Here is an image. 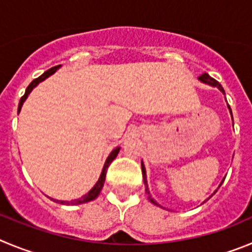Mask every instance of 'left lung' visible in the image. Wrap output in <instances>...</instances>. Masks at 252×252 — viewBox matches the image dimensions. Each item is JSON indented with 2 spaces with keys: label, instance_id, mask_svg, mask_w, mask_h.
Segmentation results:
<instances>
[{
  "label": "left lung",
  "instance_id": "obj_1",
  "mask_svg": "<svg viewBox=\"0 0 252 252\" xmlns=\"http://www.w3.org/2000/svg\"><path fill=\"white\" fill-rule=\"evenodd\" d=\"M198 80H199V81H202L203 84H207V85H210V87L219 88L220 92H222V93H223V94H225V90H223V88L221 87V84H220L219 81L215 80L214 78H211V76L208 75L207 72H205V74H202V75L199 76ZM227 108H228V110H230L231 117H232V112H231V108H230V105H228V104H227ZM232 121H233V119H232ZM142 174H143V182H144V186H146V192H147V193H148V199H149V202H152V203H153V205H156V206H159V205H158V203H157V201H156V199H154L153 197H152L151 192H149L148 182H147V172H146V167H144V163H143V160H142ZM225 178H226V177H225ZM225 178H223V180H222V182H223V181H225ZM222 182L220 183V186L222 185ZM220 186H219V188H220ZM219 188H217V189H219ZM217 189H216V191L214 192V193L211 194V196L208 197V198L206 199V201H208V199H210L211 197L214 196V194L216 193V192H217ZM206 201H205V202H206ZM205 202H203V203H205ZM159 207H160V206H159Z\"/></svg>",
  "mask_w": 252,
  "mask_h": 252
}]
</instances>
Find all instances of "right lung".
I'll return each mask as SVG.
<instances>
[{"instance_id":"1","label":"right lung","mask_w":252,"mask_h":252,"mask_svg":"<svg viewBox=\"0 0 252 252\" xmlns=\"http://www.w3.org/2000/svg\"><path fill=\"white\" fill-rule=\"evenodd\" d=\"M59 67H60V65H59V66H55V67H51V69H49V70H47V71H45L41 76H38L37 79H35V80H33L32 83H31L30 85H29V87H27L26 92H25V95H24V96H22L21 100H20V103H19V110H17V113L21 112L22 105H24V103H25V100H26V99H27V96L30 95V93L32 92V90L35 89V88L37 87L38 84L41 83V81L46 80V79L49 78V76H51V75H53V74H55L56 70H58ZM119 151H121V147H117V148H114L112 152H110V154H109V156H108V158H106L105 163H104V167H103V169H101V173H100V177H99L98 182L95 183L94 187H93L92 189H90V191L88 192L87 194H84L83 197H80V198H78V199H72V201H60V199L51 198V197H49V196H47V197H49L50 199H53L54 202H56V203H61V205H72V206L81 205V203H87V202H90V201H94V199L96 198V197H98L99 194H100L101 188H103L104 182H105L106 169H108V167H109V165H110V163H112L113 160L115 159V157H117V156H118Z\"/></svg>"}]
</instances>
